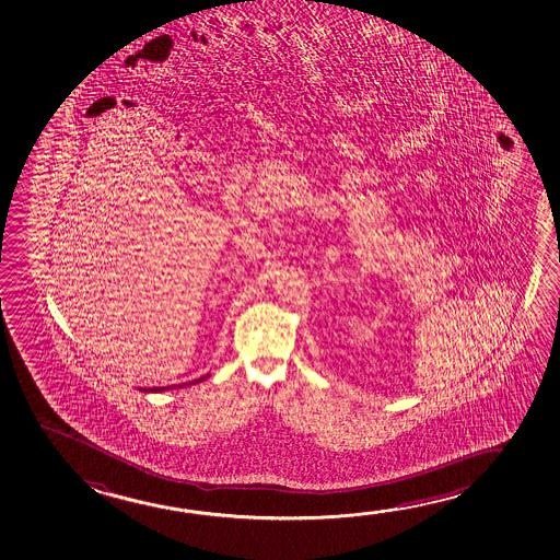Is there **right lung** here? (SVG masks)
<instances>
[{"mask_svg":"<svg viewBox=\"0 0 560 560\" xmlns=\"http://www.w3.org/2000/svg\"><path fill=\"white\" fill-rule=\"evenodd\" d=\"M197 383V381H195ZM147 390V388H144ZM159 390H166V388H159V386H154V388H151V393H159Z\"/></svg>","mask_w":560,"mask_h":560,"instance_id":"1","label":"right lung"}]
</instances>
